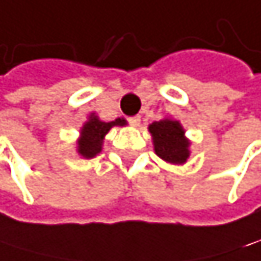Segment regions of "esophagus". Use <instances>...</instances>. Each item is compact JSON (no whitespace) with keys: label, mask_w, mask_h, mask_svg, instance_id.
I'll list each match as a JSON object with an SVG mask.
<instances>
[{"label":"esophagus","mask_w":261,"mask_h":261,"mask_svg":"<svg viewBox=\"0 0 261 261\" xmlns=\"http://www.w3.org/2000/svg\"><path fill=\"white\" fill-rule=\"evenodd\" d=\"M129 123H130L132 126H135V127H137V126H140V116L137 115V116L129 118Z\"/></svg>","instance_id":"1"}]
</instances>
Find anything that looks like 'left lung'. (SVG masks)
Segmentation results:
<instances>
[{
  "mask_svg": "<svg viewBox=\"0 0 261 261\" xmlns=\"http://www.w3.org/2000/svg\"><path fill=\"white\" fill-rule=\"evenodd\" d=\"M152 137V145L156 154L165 162L181 165L189 158L191 142L184 135V129L179 121L172 118H164L149 124Z\"/></svg>",
  "mask_w": 261,
  "mask_h": 261,
  "instance_id": "obj_1",
  "label": "left lung"
}]
</instances>
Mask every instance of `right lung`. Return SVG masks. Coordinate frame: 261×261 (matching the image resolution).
I'll list each match as a JSON object with an SVG mask.
<instances>
[{"label":"right lung","mask_w":261,"mask_h":261,"mask_svg":"<svg viewBox=\"0 0 261 261\" xmlns=\"http://www.w3.org/2000/svg\"><path fill=\"white\" fill-rule=\"evenodd\" d=\"M126 119L124 118H116L115 121L110 123H105L100 121L96 113H91L88 118V121L83 124L80 129V138L77 140V151L82 158L85 159H91L102 151V143H103V137L109 134V130L113 126H126Z\"/></svg>","instance_id":"add662e5"}]
</instances>
